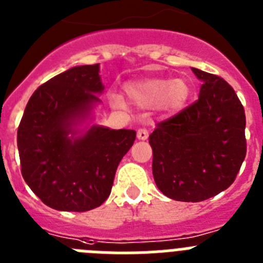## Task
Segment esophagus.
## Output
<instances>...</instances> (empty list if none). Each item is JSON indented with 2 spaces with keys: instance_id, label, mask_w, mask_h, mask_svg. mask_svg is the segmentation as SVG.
Returning <instances> with one entry per match:
<instances>
[{
  "instance_id": "esophagus-1",
  "label": "esophagus",
  "mask_w": 263,
  "mask_h": 263,
  "mask_svg": "<svg viewBox=\"0 0 263 263\" xmlns=\"http://www.w3.org/2000/svg\"><path fill=\"white\" fill-rule=\"evenodd\" d=\"M148 129L147 128H139L138 129V139L139 140H147L148 139Z\"/></svg>"
}]
</instances>
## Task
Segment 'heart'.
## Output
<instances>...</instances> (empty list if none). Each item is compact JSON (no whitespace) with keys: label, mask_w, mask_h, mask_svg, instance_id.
I'll return each mask as SVG.
<instances>
[{"label":"heart","mask_w":263,"mask_h":263,"mask_svg":"<svg viewBox=\"0 0 263 263\" xmlns=\"http://www.w3.org/2000/svg\"><path fill=\"white\" fill-rule=\"evenodd\" d=\"M125 92L129 99L144 108L159 107L165 111H179L185 106L191 95V86L185 79H145L125 84ZM115 107H123L124 102L119 95L111 98Z\"/></svg>","instance_id":"b5f03b06"}]
</instances>
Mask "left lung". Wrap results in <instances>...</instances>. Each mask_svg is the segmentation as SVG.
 <instances>
[{
	"label": "left lung",
	"mask_w": 263,
	"mask_h": 263,
	"mask_svg": "<svg viewBox=\"0 0 263 263\" xmlns=\"http://www.w3.org/2000/svg\"><path fill=\"white\" fill-rule=\"evenodd\" d=\"M202 81L195 103L157 123L149 135L152 172L166 197L198 202L232 185L246 156L245 109L218 75L192 68Z\"/></svg>",
	"instance_id": "8db88e82"
}]
</instances>
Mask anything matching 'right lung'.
Instances as JSON below:
<instances>
[{"label": "right lung", "instance_id": "add662e5", "mask_svg": "<svg viewBox=\"0 0 263 263\" xmlns=\"http://www.w3.org/2000/svg\"><path fill=\"white\" fill-rule=\"evenodd\" d=\"M99 65L72 67L34 91L18 125L21 173L43 204L66 212L91 211L111 193L116 168L136 139L134 129L93 125L75 134L103 91Z\"/></svg>", "mask_w": 263, "mask_h": 263}]
</instances>
